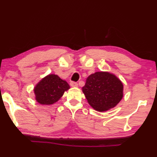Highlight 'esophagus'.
<instances>
[{
    "label": "esophagus",
    "mask_w": 157,
    "mask_h": 157,
    "mask_svg": "<svg viewBox=\"0 0 157 157\" xmlns=\"http://www.w3.org/2000/svg\"><path fill=\"white\" fill-rule=\"evenodd\" d=\"M70 86L71 87H77L78 86V84H77V82H71Z\"/></svg>",
    "instance_id": "1"
}]
</instances>
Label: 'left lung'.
Here are the masks:
<instances>
[{
	"instance_id": "1",
	"label": "left lung",
	"mask_w": 157,
	"mask_h": 157,
	"mask_svg": "<svg viewBox=\"0 0 157 157\" xmlns=\"http://www.w3.org/2000/svg\"><path fill=\"white\" fill-rule=\"evenodd\" d=\"M121 81L114 75L98 71L86 79L82 92L89 105L99 112L116 107L123 97Z\"/></svg>"
}]
</instances>
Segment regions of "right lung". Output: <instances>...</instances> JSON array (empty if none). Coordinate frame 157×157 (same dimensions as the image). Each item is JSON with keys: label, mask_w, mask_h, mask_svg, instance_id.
<instances>
[{"label": "right lung", "mask_w": 157, "mask_h": 157, "mask_svg": "<svg viewBox=\"0 0 157 157\" xmlns=\"http://www.w3.org/2000/svg\"><path fill=\"white\" fill-rule=\"evenodd\" d=\"M69 88V84L58 75H49L34 88L36 100L41 105H52L58 101L64 92Z\"/></svg>", "instance_id": "obj_1"}]
</instances>
